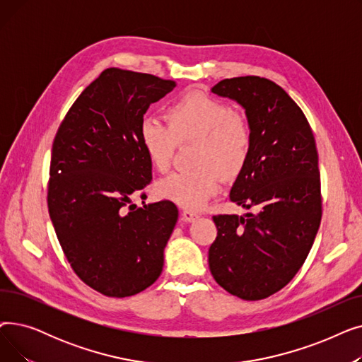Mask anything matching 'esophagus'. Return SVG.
<instances>
[{"mask_svg":"<svg viewBox=\"0 0 362 362\" xmlns=\"http://www.w3.org/2000/svg\"><path fill=\"white\" fill-rule=\"evenodd\" d=\"M182 218H183L185 221H189V223H192V221L198 220V218H199V216H198L197 213H194V211H189V210H183V213H182Z\"/></svg>","mask_w":362,"mask_h":362,"instance_id":"1","label":"esophagus"}]
</instances>
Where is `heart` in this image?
Wrapping results in <instances>:
<instances>
[{"mask_svg": "<svg viewBox=\"0 0 362 362\" xmlns=\"http://www.w3.org/2000/svg\"><path fill=\"white\" fill-rule=\"evenodd\" d=\"M167 124L146 117L139 126L145 154L158 171H167L177 144L198 141L195 170L175 171L156 185L157 197L186 210H198L218 191V170L236 176L252 148V127L233 108L205 93L189 92L165 110Z\"/></svg>", "mask_w": 362, "mask_h": 362, "instance_id": "1", "label": "heart"}]
</instances>
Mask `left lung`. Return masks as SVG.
Here are the masks:
<instances>
[{"label":"left lung","instance_id":"left-lung-1","mask_svg":"<svg viewBox=\"0 0 362 362\" xmlns=\"http://www.w3.org/2000/svg\"><path fill=\"white\" fill-rule=\"evenodd\" d=\"M236 101L252 127V148L230 201L257 213L214 216L210 272L229 293L258 300L279 292L307 259L321 221L315 139L286 90L259 76L224 79L211 89Z\"/></svg>","mask_w":362,"mask_h":362}]
</instances>
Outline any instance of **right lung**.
I'll list each match as a JSON object with an SVG mask.
<instances>
[{"instance_id":"obj_1","label":"right lung","mask_w":362,"mask_h":362,"mask_svg":"<svg viewBox=\"0 0 362 362\" xmlns=\"http://www.w3.org/2000/svg\"><path fill=\"white\" fill-rule=\"evenodd\" d=\"M175 86L107 69L74 101L52 144L48 211L55 235L74 273L105 296L136 295L163 272L177 206L132 201L152 179L139 139L144 114Z\"/></svg>"}]
</instances>
